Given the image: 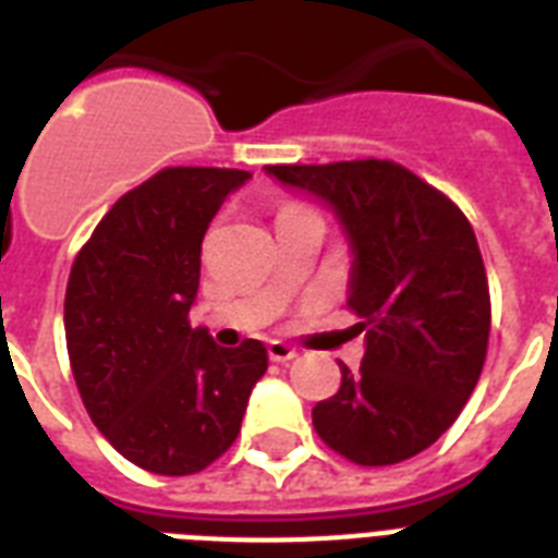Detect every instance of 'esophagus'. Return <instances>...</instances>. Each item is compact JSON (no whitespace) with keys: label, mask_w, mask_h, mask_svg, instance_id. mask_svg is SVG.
<instances>
[{"label":"esophagus","mask_w":558,"mask_h":558,"mask_svg":"<svg viewBox=\"0 0 558 558\" xmlns=\"http://www.w3.org/2000/svg\"><path fill=\"white\" fill-rule=\"evenodd\" d=\"M266 350H269V359L271 362H289V359H295V348H289L287 341L280 339H271L269 344H266Z\"/></svg>","instance_id":"esophagus-1"}]
</instances>
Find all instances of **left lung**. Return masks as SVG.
Masks as SVG:
<instances>
[{
	"instance_id": "left-lung-1",
	"label": "left lung",
	"mask_w": 558,
	"mask_h": 558,
	"mask_svg": "<svg viewBox=\"0 0 558 558\" xmlns=\"http://www.w3.org/2000/svg\"><path fill=\"white\" fill-rule=\"evenodd\" d=\"M283 187L324 202L348 236L362 367L313 408L330 449L388 466L428 449L472 397L489 341V287L475 231L437 187L393 161L275 165Z\"/></svg>"
}]
</instances>
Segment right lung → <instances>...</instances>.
<instances>
[{"label":"right lung","mask_w":558,"mask_h":558,"mask_svg":"<svg viewBox=\"0 0 558 558\" xmlns=\"http://www.w3.org/2000/svg\"><path fill=\"white\" fill-rule=\"evenodd\" d=\"M245 170L168 168L124 193L74 257L65 348L98 432L130 463L193 475L236 440L269 356L257 339L219 348L187 313L202 236Z\"/></svg>","instance_id":"1"}]
</instances>
